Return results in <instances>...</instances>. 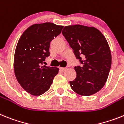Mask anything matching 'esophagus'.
<instances>
[{"instance_id": "esophagus-1", "label": "esophagus", "mask_w": 124, "mask_h": 124, "mask_svg": "<svg viewBox=\"0 0 124 124\" xmlns=\"http://www.w3.org/2000/svg\"><path fill=\"white\" fill-rule=\"evenodd\" d=\"M66 69L67 68H65V67H60V70H61V71H62V72H64Z\"/></svg>"}]
</instances>
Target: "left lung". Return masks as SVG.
<instances>
[{"label":"left lung","mask_w":124,"mask_h":124,"mask_svg":"<svg viewBox=\"0 0 124 124\" xmlns=\"http://www.w3.org/2000/svg\"><path fill=\"white\" fill-rule=\"evenodd\" d=\"M62 34L83 65L74 67L77 76L70 82L71 88L82 96L97 93L105 84L111 67V52L107 40L95 27L79 24L65 26Z\"/></svg>","instance_id":"1"}]
</instances>
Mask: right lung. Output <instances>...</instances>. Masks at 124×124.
I'll return each instance as SVG.
<instances>
[{"label":"right lung","mask_w":124,"mask_h":124,"mask_svg":"<svg viewBox=\"0 0 124 124\" xmlns=\"http://www.w3.org/2000/svg\"><path fill=\"white\" fill-rule=\"evenodd\" d=\"M63 27L51 22L35 23L23 32L18 41L14 59L15 75L21 87L32 95L47 92L59 73V68L42 65V62L50 55V42Z\"/></svg>","instance_id":"add662e5"}]
</instances>
